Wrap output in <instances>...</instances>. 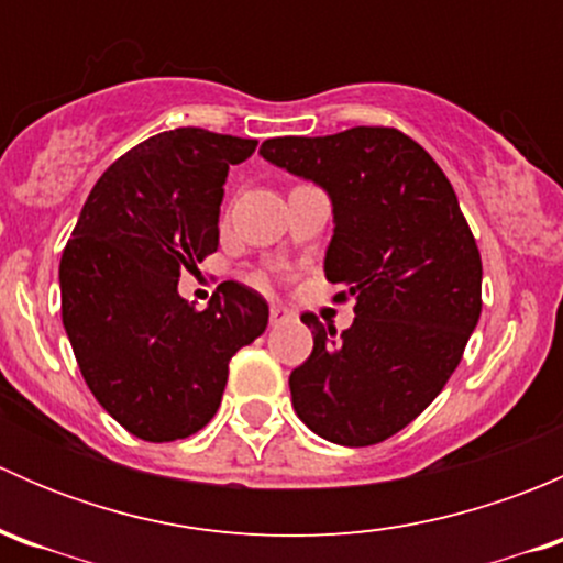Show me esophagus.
<instances>
[{"mask_svg":"<svg viewBox=\"0 0 563 563\" xmlns=\"http://www.w3.org/2000/svg\"><path fill=\"white\" fill-rule=\"evenodd\" d=\"M288 318H291V310L283 308V305H272V308H269V323H272V327L288 321Z\"/></svg>","mask_w":563,"mask_h":563,"instance_id":"esophagus-1","label":"esophagus"}]
</instances>
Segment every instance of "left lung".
Wrapping results in <instances>:
<instances>
[{"mask_svg": "<svg viewBox=\"0 0 563 563\" xmlns=\"http://www.w3.org/2000/svg\"><path fill=\"white\" fill-rule=\"evenodd\" d=\"M261 157L332 201L329 283L354 297L338 334L313 313V354L288 378L297 417L321 439L371 446L435 400L482 313V258L439 163L395 128L286 135Z\"/></svg>", "mask_w": 563, "mask_h": 563, "instance_id": "obj_1", "label": "left lung"}]
</instances>
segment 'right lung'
Returning a JSON list of instances; mask_svg holds the SVG:
<instances>
[{
	"label": "right lung",
	"instance_id": "obj_1",
	"mask_svg": "<svg viewBox=\"0 0 563 563\" xmlns=\"http://www.w3.org/2000/svg\"><path fill=\"white\" fill-rule=\"evenodd\" d=\"M255 146L201 128L152 135L106 168L62 253V323L84 382L144 441L198 433L223 400L231 356L269 321L242 283H223L207 310L176 291L181 269L218 250L229 166Z\"/></svg>",
	"mask_w": 563,
	"mask_h": 563
}]
</instances>
